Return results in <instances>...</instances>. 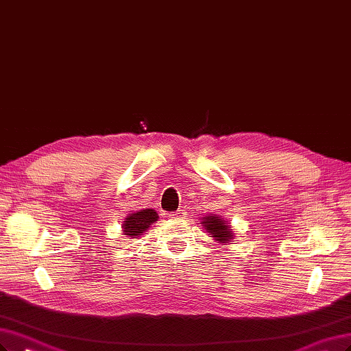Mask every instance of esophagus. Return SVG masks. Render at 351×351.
I'll list each match as a JSON object with an SVG mask.
<instances>
[{
    "label": "esophagus",
    "instance_id": "obj_1",
    "mask_svg": "<svg viewBox=\"0 0 351 351\" xmlns=\"http://www.w3.org/2000/svg\"><path fill=\"white\" fill-rule=\"evenodd\" d=\"M173 219H184V216H186V212L181 209V210H177V212H174V213H171L170 215Z\"/></svg>",
    "mask_w": 351,
    "mask_h": 351
}]
</instances>
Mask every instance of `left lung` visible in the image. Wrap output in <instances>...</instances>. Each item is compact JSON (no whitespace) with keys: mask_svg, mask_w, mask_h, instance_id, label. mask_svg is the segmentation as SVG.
<instances>
[{"mask_svg":"<svg viewBox=\"0 0 351 351\" xmlns=\"http://www.w3.org/2000/svg\"><path fill=\"white\" fill-rule=\"evenodd\" d=\"M202 225L208 232H210V235L217 241V243L229 244V243H231V239H234L232 231L229 229L231 226L226 223V221H223V217L215 216V215H208L203 219Z\"/></svg>","mask_w":351,"mask_h":351,"instance_id":"8db88e82","label":"left lung"}]
</instances>
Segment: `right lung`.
<instances>
[{
    "label": "right lung",
    "instance_id": "1",
    "mask_svg": "<svg viewBox=\"0 0 351 351\" xmlns=\"http://www.w3.org/2000/svg\"><path fill=\"white\" fill-rule=\"evenodd\" d=\"M156 221H158V213L154 209H142L139 212L130 213L123 221V232L130 238H136Z\"/></svg>",
    "mask_w": 351,
    "mask_h": 351
}]
</instances>
